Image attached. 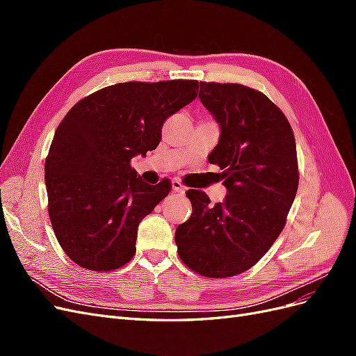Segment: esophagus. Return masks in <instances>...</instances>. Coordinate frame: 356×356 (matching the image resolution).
<instances>
[{"label":"esophagus","instance_id":"1","mask_svg":"<svg viewBox=\"0 0 356 356\" xmlns=\"http://www.w3.org/2000/svg\"><path fill=\"white\" fill-rule=\"evenodd\" d=\"M172 190H174L175 193H178L179 196H182L186 193V188H184V186H182V182L181 181H178V179H174L172 181Z\"/></svg>","mask_w":356,"mask_h":356}]
</instances>
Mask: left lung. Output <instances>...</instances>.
<instances>
[{"mask_svg": "<svg viewBox=\"0 0 356 356\" xmlns=\"http://www.w3.org/2000/svg\"><path fill=\"white\" fill-rule=\"evenodd\" d=\"M199 98L221 127L208 160L224 169L227 196L209 207L203 191H186L193 212L175 243L193 272L232 277L260 261L285 227L298 188L296 138L281 108L248 86L200 81Z\"/></svg>", "mask_w": 356, "mask_h": 356, "instance_id": "left-lung-1", "label": "left lung"}]
</instances>
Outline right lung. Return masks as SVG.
I'll list each match as a JSON object with an SVG mask.
<instances>
[{"label":"right lung","mask_w":356,"mask_h":356,"mask_svg":"<svg viewBox=\"0 0 356 356\" xmlns=\"http://www.w3.org/2000/svg\"><path fill=\"white\" fill-rule=\"evenodd\" d=\"M197 80L127 81L80 99L59 123L44 165L49 217L71 260L111 272L135 255L141 220L172 188L149 186L131 160L156 149L166 118L196 99Z\"/></svg>","instance_id":"obj_1"}]
</instances>
